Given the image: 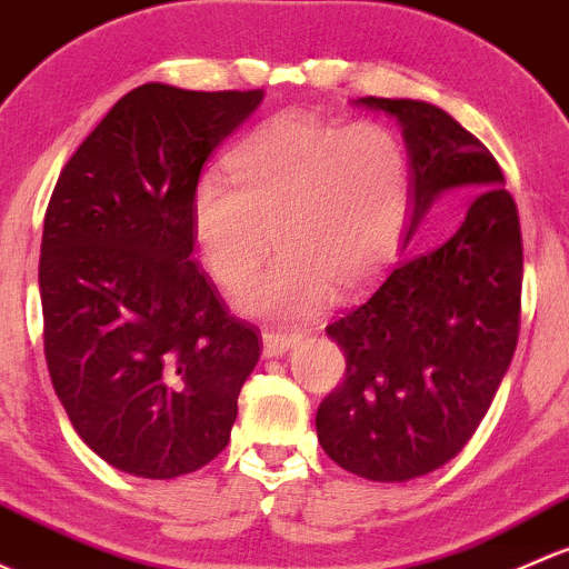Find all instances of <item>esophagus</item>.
Returning <instances> with one entry per match:
<instances>
[{"instance_id": "esophagus-1", "label": "esophagus", "mask_w": 569, "mask_h": 569, "mask_svg": "<svg viewBox=\"0 0 569 569\" xmlns=\"http://www.w3.org/2000/svg\"><path fill=\"white\" fill-rule=\"evenodd\" d=\"M298 339H301L298 331H262V353H266V359H279Z\"/></svg>"}]
</instances>
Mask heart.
<instances>
[{"mask_svg":"<svg viewBox=\"0 0 569 569\" xmlns=\"http://www.w3.org/2000/svg\"><path fill=\"white\" fill-rule=\"evenodd\" d=\"M229 178L191 189V236L216 284L236 290L271 249L282 254L238 292L257 318H301L367 290L400 251L411 210V161L380 122L287 111L227 158Z\"/></svg>","mask_w":569,"mask_h":569,"instance_id":"b5f03b06","label":"heart"}]
</instances>
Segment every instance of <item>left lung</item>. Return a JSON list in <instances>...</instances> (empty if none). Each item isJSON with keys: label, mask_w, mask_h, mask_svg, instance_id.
Returning <instances> with one entry per match:
<instances>
[{"label": "left lung", "mask_w": 569, "mask_h": 569, "mask_svg": "<svg viewBox=\"0 0 569 569\" xmlns=\"http://www.w3.org/2000/svg\"><path fill=\"white\" fill-rule=\"evenodd\" d=\"M402 126L411 227L443 194L468 199L458 232L400 262L326 328L345 380L320 402L318 441L345 471L408 482L449 462L488 413L520 333L518 204L490 150L455 117L411 98H359Z\"/></svg>", "instance_id": "obj_1"}]
</instances>
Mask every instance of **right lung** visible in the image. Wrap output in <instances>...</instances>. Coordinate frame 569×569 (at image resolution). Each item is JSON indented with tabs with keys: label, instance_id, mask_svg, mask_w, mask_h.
I'll list each match as a JSON object with an SVG mask.
<instances>
[{
	"label": "right lung",
	"instance_id": "right-lung-1",
	"mask_svg": "<svg viewBox=\"0 0 569 569\" xmlns=\"http://www.w3.org/2000/svg\"><path fill=\"white\" fill-rule=\"evenodd\" d=\"M260 101L262 90L137 87L49 199L38 279L51 383L81 441L133 477L208 466L260 359V331L191 260L189 221L202 163Z\"/></svg>",
	"mask_w": 569,
	"mask_h": 569
}]
</instances>
